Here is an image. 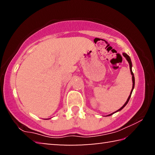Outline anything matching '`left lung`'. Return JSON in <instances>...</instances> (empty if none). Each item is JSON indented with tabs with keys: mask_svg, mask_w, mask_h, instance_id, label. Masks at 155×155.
Segmentation results:
<instances>
[{
	"mask_svg": "<svg viewBox=\"0 0 155 155\" xmlns=\"http://www.w3.org/2000/svg\"><path fill=\"white\" fill-rule=\"evenodd\" d=\"M123 55H124V57H125V58L127 59V60L128 62V64H129V67H130V73H131V74H132V78H133V88H132V90H131V92H130V96H128V99H127V102H126V103H125V104H124V105H123V106L121 107V108H120V109L117 110V111H115V112H117V111H120V110H122L123 108H124V107L126 105H127V103H128V102L129 101V99H130V96H131V94H132L133 90V89H134V86H135V77H134V74H133V71H132V63H131V61H130V57L128 56L127 54H126V53H123ZM115 112H114V113H112V114H111L108 115V116H109V115H113V114H115Z\"/></svg>",
	"mask_w": 155,
	"mask_h": 155,
	"instance_id": "1",
	"label": "left lung"
}]
</instances>
